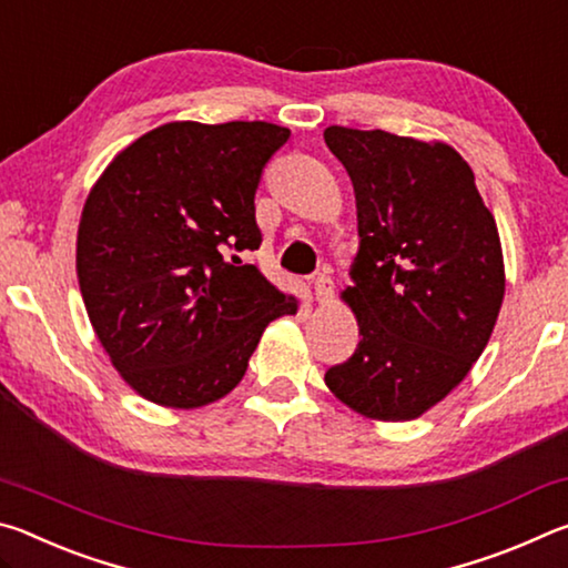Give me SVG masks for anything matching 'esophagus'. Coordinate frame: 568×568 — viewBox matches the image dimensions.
Masks as SVG:
<instances>
[{
  "instance_id": "obj_1",
  "label": "esophagus",
  "mask_w": 568,
  "mask_h": 568,
  "mask_svg": "<svg viewBox=\"0 0 568 568\" xmlns=\"http://www.w3.org/2000/svg\"><path fill=\"white\" fill-rule=\"evenodd\" d=\"M313 291H315V297H318L321 303H325L331 297V293H333V281H331V275H325V273H318L313 277Z\"/></svg>"
}]
</instances>
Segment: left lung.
I'll list each match as a JSON object with an SVG mask.
<instances>
[{
	"instance_id": "1",
	"label": "left lung",
	"mask_w": 568,
	"mask_h": 568,
	"mask_svg": "<svg viewBox=\"0 0 568 568\" xmlns=\"http://www.w3.org/2000/svg\"><path fill=\"white\" fill-rule=\"evenodd\" d=\"M323 138L351 175L361 237L343 291L361 343L325 386L361 416L418 418L494 333L506 291L496 220L446 142L338 124Z\"/></svg>"
}]
</instances>
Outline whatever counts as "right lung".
<instances>
[{
	"mask_svg": "<svg viewBox=\"0 0 568 568\" xmlns=\"http://www.w3.org/2000/svg\"><path fill=\"white\" fill-rule=\"evenodd\" d=\"M291 130L168 122L114 158L77 230V277L114 368L158 406L227 396L267 323L293 315L240 253L263 243L255 190Z\"/></svg>",
	"mask_w": 568,
	"mask_h": 568,
	"instance_id": "obj_1",
	"label": "right lung"
}]
</instances>
